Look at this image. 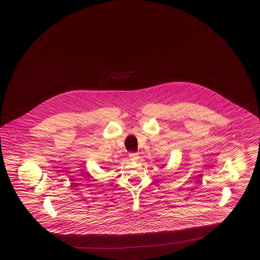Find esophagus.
Segmentation results:
<instances>
[{
    "label": "esophagus",
    "mask_w": 260,
    "mask_h": 260,
    "mask_svg": "<svg viewBox=\"0 0 260 260\" xmlns=\"http://www.w3.org/2000/svg\"><path fill=\"white\" fill-rule=\"evenodd\" d=\"M128 158H129L131 161H136L139 159V156H138L137 153H131L129 156H128Z\"/></svg>",
    "instance_id": "34e87169"
}]
</instances>
